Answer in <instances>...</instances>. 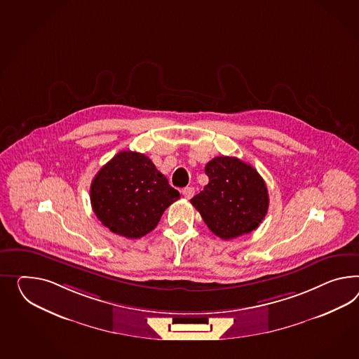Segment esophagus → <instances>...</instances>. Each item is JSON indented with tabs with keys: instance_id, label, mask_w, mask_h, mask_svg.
Returning <instances> with one entry per match:
<instances>
[{
	"instance_id": "34e87169",
	"label": "esophagus",
	"mask_w": 359,
	"mask_h": 359,
	"mask_svg": "<svg viewBox=\"0 0 359 359\" xmlns=\"http://www.w3.org/2000/svg\"><path fill=\"white\" fill-rule=\"evenodd\" d=\"M182 194H184V196L186 199H191L194 196V194H195V189L191 187V186L184 187V190H182Z\"/></svg>"
}]
</instances>
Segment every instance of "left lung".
<instances>
[{
    "instance_id": "1",
    "label": "left lung",
    "mask_w": 359,
    "mask_h": 359,
    "mask_svg": "<svg viewBox=\"0 0 359 359\" xmlns=\"http://www.w3.org/2000/svg\"><path fill=\"white\" fill-rule=\"evenodd\" d=\"M210 182L190 201L213 234L237 238L257 229L268 211V190L257 169L237 157L212 158L204 168Z\"/></svg>"
}]
</instances>
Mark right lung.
I'll return each instance as SVG.
<instances>
[{
	"instance_id": "add662e5",
	"label": "right lung",
	"mask_w": 359,
	"mask_h": 359,
	"mask_svg": "<svg viewBox=\"0 0 359 359\" xmlns=\"http://www.w3.org/2000/svg\"><path fill=\"white\" fill-rule=\"evenodd\" d=\"M96 217L130 239L155 229L166 208L180 199L166 177L146 155L121 151L95 175L90 190Z\"/></svg>"
}]
</instances>
